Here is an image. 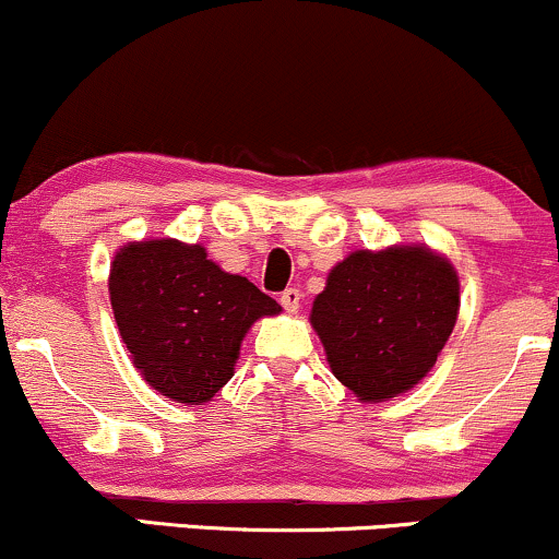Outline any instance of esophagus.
I'll return each mask as SVG.
<instances>
[{"instance_id":"34e87169","label":"esophagus","mask_w":559,"mask_h":559,"mask_svg":"<svg viewBox=\"0 0 559 559\" xmlns=\"http://www.w3.org/2000/svg\"><path fill=\"white\" fill-rule=\"evenodd\" d=\"M281 305H284V310L288 312V316H297L299 305H301V292H299V288H286V292L281 294Z\"/></svg>"}]
</instances>
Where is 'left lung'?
Here are the masks:
<instances>
[{"label": "left lung", "instance_id": "obj_1", "mask_svg": "<svg viewBox=\"0 0 559 559\" xmlns=\"http://www.w3.org/2000/svg\"><path fill=\"white\" fill-rule=\"evenodd\" d=\"M460 278L426 243L357 249L331 267L310 323L333 376L360 402L415 389L452 336Z\"/></svg>", "mask_w": 559, "mask_h": 559}]
</instances>
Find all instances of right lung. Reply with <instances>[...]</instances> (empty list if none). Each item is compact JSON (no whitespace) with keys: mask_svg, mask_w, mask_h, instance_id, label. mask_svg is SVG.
Instances as JSON below:
<instances>
[{"mask_svg":"<svg viewBox=\"0 0 559 559\" xmlns=\"http://www.w3.org/2000/svg\"><path fill=\"white\" fill-rule=\"evenodd\" d=\"M110 305L133 368L181 404H204L234 378L247 331L281 305L226 273L202 243L128 241L110 265Z\"/></svg>","mask_w":559,"mask_h":559,"instance_id":"obj_1","label":"right lung"}]
</instances>
